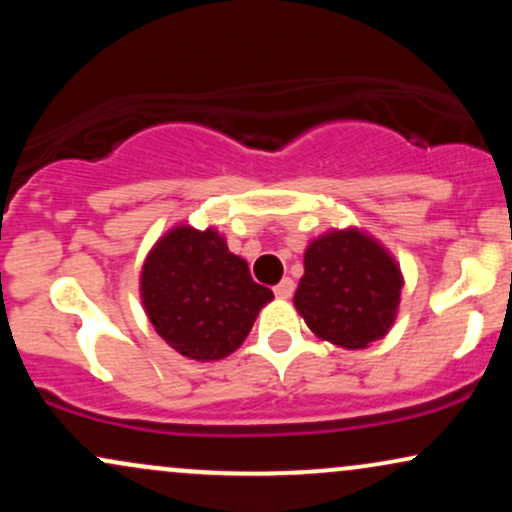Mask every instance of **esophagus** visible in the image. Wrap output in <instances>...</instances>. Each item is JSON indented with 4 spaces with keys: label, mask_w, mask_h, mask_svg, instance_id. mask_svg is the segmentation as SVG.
Listing matches in <instances>:
<instances>
[{
    "label": "esophagus",
    "mask_w": 512,
    "mask_h": 512,
    "mask_svg": "<svg viewBox=\"0 0 512 512\" xmlns=\"http://www.w3.org/2000/svg\"><path fill=\"white\" fill-rule=\"evenodd\" d=\"M293 291H296V284L291 279H281L279 284L274 286V296L276 298H291Z\"/></svg>",
    "instance_id": "esophagus-1"
}]
</instances>
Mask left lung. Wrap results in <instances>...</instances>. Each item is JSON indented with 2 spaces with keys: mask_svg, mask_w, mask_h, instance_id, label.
<instances>
[{
  "mask_svg": "<svg viewBox=\"0 0 512 512\" xmlns=\"http://www.w3.org/2000/svg\"><path fill=\"white\" fill-rule=\"evenodd\" d=\"M399 291L402 274L375 240L334 231L305 250V274L293 303L317 337L366 349L390 330Z\"/></svg>",
  "mask_w": 512,
  "mask_h": 512,
  "instance_id": "1",
  "label": "left lung"
}]
</instances>
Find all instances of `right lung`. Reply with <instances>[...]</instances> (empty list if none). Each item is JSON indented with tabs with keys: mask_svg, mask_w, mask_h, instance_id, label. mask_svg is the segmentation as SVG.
<instances>
[{
	"mask_svg": "<svg viewBox=\"0 0 512 512\" xmlns=\"http://www.w3.org/2000/svg\"><path fill=\"white\" fill-rule=\"evenodd\" d=\"M272 298L267 286L252 281L248 262L231 255L211 228H173L158 240L142 272L151 325L195 361H219L236 351Z\"/></svg>",
	"mask_w": 512,
	"mask_h": 512,
	"instance_id": "obj_1",
	"label": "right lung"
}]
</instances>
